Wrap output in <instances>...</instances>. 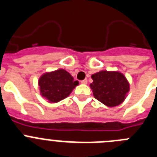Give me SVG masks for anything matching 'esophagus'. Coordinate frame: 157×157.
Masks as SVG:
<instances>
[{
  "instance_id": "obj_1",
  "label": "esophagus",
  "mask_w": 157,
  "mask_h": 157,
  "mask_svg": "<svg viewBox=\"0 0 157 157\" xmlns=\"http://www.w3.org/2000/svg\"><path fill=\"white\" fill-rule=\"evenodd\" d=\"M82 84H87V80L86 79H84L82 81H81Z\"/></svg>"
}]
</instances>
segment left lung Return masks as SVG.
I'll use <instances>...</instances> for the list:
<instances>
[{"label": "left lung", "instance_id": "obj_1", "mask_svg": "<svg viewBox=\"0 0 157 157\" xmlns=\"http://www.w3.org/2000/svg\"><path fill=\"white\" fill-rule=\"evenodd\" d=\"M92 89L94 98L108 107H115L124 101L130 90V84L121 72L101 71L92 75Z\"/></svg>", "mask_w": 157, "mask_h": 157}]
</instances>
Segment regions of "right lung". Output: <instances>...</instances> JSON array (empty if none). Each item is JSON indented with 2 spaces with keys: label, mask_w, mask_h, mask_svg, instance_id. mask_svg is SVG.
Instances as JSON below:
<instances>
[{
  "label": "right lung",
  "mask_w": 157,
  "mask_h": 157,
  "mask_svg": "<svg viewBox=\"0 0 157 157\" xmlns=\"http://www.w3.org/2000/svg\"><path fill=\"white\" fill-rule=\"evenodd\" d=\"M78 82L63 69L46 72L40 77V93L49 103H56L70 95Z\"/></svg>",
  "instance_id": "right-lung-1"
}]
</instances>
